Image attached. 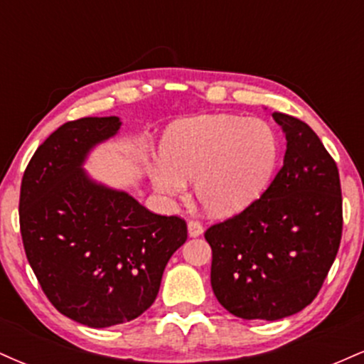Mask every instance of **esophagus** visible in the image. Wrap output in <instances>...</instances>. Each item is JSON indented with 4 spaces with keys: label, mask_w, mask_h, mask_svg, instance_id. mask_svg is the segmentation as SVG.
Masks as SVG:
<instances>
[{
    "label": "esophagus",
    "mask_w": 364,
    "mask_h": 364,
    "mask_svg": "<svg viewBox=\"0 0 364 364\" xmlns=\"http://www.w3.org/2000/svg\"><path fill=\"white\" fill-rule=\"evenodd\" d=\"M188 235L191 237L203 235V225L200 224L198 220H190V223H188Z\"/></svg>",
    "instance_id": "34e87169"
}]
</instances>
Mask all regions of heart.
Returning <instances> with one entry per match:
<instances>
[{
	"instance_id": "obj_1",
	"label": "heart",
	"mask_w": 364,
	"mask_h": 364,
	"mask_svg": "<svg viewBox=\"0 0 364 364\" xmlns=\"http://www.w3.org/2000/svg\"><path fill=\"white\" fill-rule=\"evenodd\" d=\"M154 164L157 191L179 196L193 179L196 200L208 214L243 210L269 186L279 161V140L265 121L235 114H203L171 124Z\"/></svg>"
}]
</instances>
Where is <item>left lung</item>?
<instances>
[{"label":"left lung","instance_id":"left-lung-1","mask_svg":"<svg viewBox=\"0 0 364 364\" xmlns=\"http://www.w3.org/2000/svg\"><path fill=\"white\" fill-rule=\"evenodd\" d=\"M272 116L287 140L281 171L260 198L205 231L217 301L245 320H279L306 308L342 237L336 161L304 121Z\"/></svg>","mask_w":364,"mask_h":364}]
</instances>
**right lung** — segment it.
Returning <instances> with one entry per match:
<instances>
[{
	"instance_id": "add662e5",
	"label": "right lung",
	"mask_w": 364,
	"mask_h": 364,
	"mask_svg": "<svg viewBox=\"0 0 364 364\" xmlns=\"http://www.w3.org/2000/svg\"><path fill=\"white\" fill-rule=\"evenodd\" d=\"M121 121H68L39 145L20 188V232L44 294L65 316L104 328L135 320L156 301L185 219L159 215L124 191L97 185L82 164Z\"/></svg>"
}]
</instances>
